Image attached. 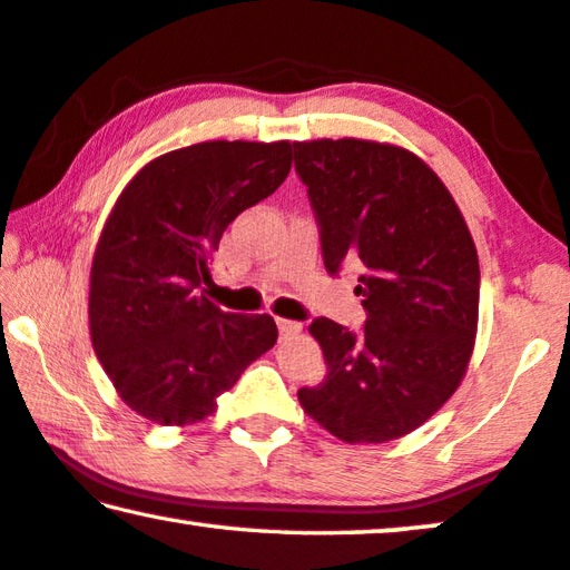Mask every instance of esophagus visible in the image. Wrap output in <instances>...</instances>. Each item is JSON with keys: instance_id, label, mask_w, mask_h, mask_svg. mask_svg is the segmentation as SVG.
I'll list each match as a JSON object with an SVG mask.
<instances>
[{"instance_id": "esophagus-1", "label": "esophagus", "mask_w": 570, "mask_h": 570, "mask_svg": "<svg viewBox=\"0 0 570 570\" xmlns=\"http://www.w3.org/2000/svg\"><path fill=\"white\" fill-rule=\"evenodd\" d=\"M278 324V334H282V340H288V337H296L304 327L302 322H294V320H276Z\"/></svg>"}]
</instances>
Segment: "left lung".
Instances as JSON below:
<instances>
[{
  "label": "left lung",
  "mask_w": 570,
  "mask_h": 570,
  "mask_svg": "<svg viewBox=\"0 0 570 570\" xmlns=\"http://www.w3.org/2000/svg\"><path fill=\"white\" fill-rule=\"evenodd\" d=\"M324 268L360 264L363 332L309 324L327 375L299 403L347 444H383L426 423L462 383L480 317V261L459 207L426 161L365 139L294 144Z\"/></svg>",
  "instance_id": "left-lung-1"
}]
</instances>
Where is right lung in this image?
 Here are the masks:
<instances>
[{
  "label": "right lung",
  "mask_w": 570,
  "mask_h": 570,
  "mask_svg": "<svg viewBox=\"0 0 570 570\" xmlns=\"http://www.w3.org/2000/svg\"><path fill=\"white\" fill-rule=\"evenodd\" d=\"M288 169V141H203L151 159L116 200L90 266V340L144 419H207L276 345L274 317L223 312L205 284L225 228L274 195Z\"/></svg>",
  "instance_id": "add662e5"
}]
</instances>
